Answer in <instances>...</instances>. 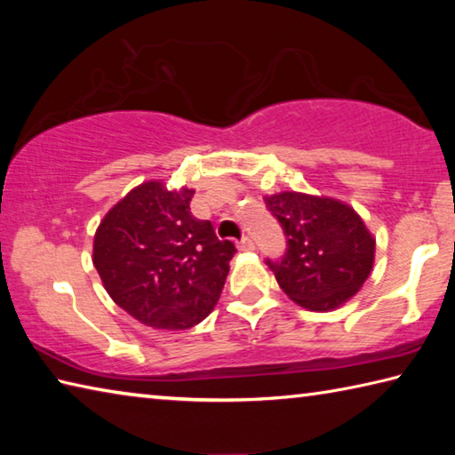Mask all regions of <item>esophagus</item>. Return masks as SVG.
<instances>
[{"mask_svg":"<svg viewBox=\"0 0 455 455\" xmlns=\"http://www.w3.org/2000/svg\"><path fill=\"white\" fill-rule=\"evenodd\" d=\"M238 249H241V251H255V241H252L251 236H243L241 241H238Z\"/></svg>","mask_w":455,"mask_h":455,"instance_id":"obj_1","label":"esophagus"}]
</instances>
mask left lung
<instances>
[{"mask_svg":"<svg viewBox=\"0 0 455 455\" xmlns=\"http://www.w3.org/2000/svg\"><path fill=\"white\" fill-rule=\"evenodd\" d=\"M287 241L281 259H267L279 287L311 311L343 305L371 273L375 238L351 206L301 192L265 196Z\"/></svg>","mask_w":455,"mask_h":455,"instance_id":"1","label":"left lung"}]
</instances>
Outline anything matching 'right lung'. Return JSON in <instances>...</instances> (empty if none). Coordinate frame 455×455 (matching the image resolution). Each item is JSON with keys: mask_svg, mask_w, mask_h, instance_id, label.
Instances as JSON below:
<instances>
[{"mask_svg": "<svg viewBox=\"0 0 455 455\" xmlns=\"http://www.w3.org/2000/svg\"><path fill=\"white\" fill-rule=\"evenodd\" d=\"M195 190L144 182L100 222L94 267L108 295L144 325L190 329L217 305L235 244L190 212Z\"/></svg>", "mask_w": 455, "mask_h": 455, "instance_id": "1", "label": "right lung"}]
</instances>
